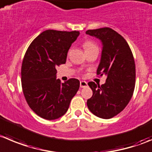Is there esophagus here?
<instances>
[{
	"mask_svg": "<svg viewBox=\"0 0 152 152\" xmlns=\"http://www.w3.org/2000/svg\"><path fill=\"white\" fill-rule=\"evenodd\" d=\"M80 86L81 88H84L87 86V82H86L85 80H81L80 82Z\"/></svg>",
	"mask_w": 152,
	"mask_h": 152,
	"instance_id": "esophagus-1",
	"label": "esophagus"
}]
</instances>
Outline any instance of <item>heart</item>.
Listing matches in <instances>:
<instances>
[{
  "mask_svg": "<svg viewBox=\"0 0 152 152\" xmlns=\"http://www.w3.org/2000/svg\"><path fill=\"white\" fill-rule=\"evenodd\" d=\"M83 48H84L85 51H87V50H91V49L93 48H98L97 46L94 44L92 42H86L83 44Z\"/></svg>",
  "mask_w": 152,
  "mask_h": 152,
  "instance_id": "obj_1",
  "label": "heart"
}]
</instances>
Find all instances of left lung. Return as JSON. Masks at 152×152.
Listing matches in <instances>:
<instances>
[{
	"instance_id": "1",
	"label": "left lung",
	"mask_w": 152,
	"mask_h": 152,
	"mask_svg": "<svg viewBox=\"0 0 152 152\" xmlns=\"http://www.w3.org/2000/svg\"><path fill=\"white\" fill-rule=\"evenodd\" d=\"M86 34L102 42L97 74L107 76L106 82L101 86L88 83L92 96L87 100V107L94 115L107 119L122 112L132 97L136 78L134 59L126 40L113 29L89 30Z\"/></svg>"
}]
</instances>
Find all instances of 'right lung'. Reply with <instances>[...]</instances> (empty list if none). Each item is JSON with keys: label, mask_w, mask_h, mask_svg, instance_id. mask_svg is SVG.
Listing matches in <instances>:
<instances>
[{"label": "right lung", "mask_w": 152, "mask_h": 152, "mask_svg": "<svg viewBox=\"0 0 152 152\" xmlns=\"http://www.w3.org/2000/svg\"><path fill=\"white\" fill-rule=\"evenodd\" d=\"M79 31L47 30L32 42L21 66V84L26 102L39 116L54 120L67 112L80 87L72 78L57 79V66L66 62L67 53Z\"/></svg>", "instance_id": "right-lung-1"}]
</instances>
